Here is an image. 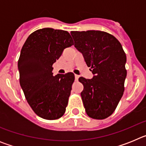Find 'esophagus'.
Instances as JSON below:
<instances>
[{
  "mask_svg": "<svg viewBox=\"0 0 146 146\" xmlns=\"http://www.w3.org/2000/svg\"><path fill=\"white\" fill-rule=\"evenodd\" d=\"M74 77H75L76 80H78V78H79V75H77V74H74Z\"/></svg>",
  "mask_w": 146,
  "mask_h": 146,
  "instance_id": "esophagus-1",
  "label": "esophagus"
}]
</instances>
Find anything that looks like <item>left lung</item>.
Instances as JSON below:
<instances>
[{
  "instance_id": "obj_1",
  "label": "left lung",
  "mask_w": 146,
  "mask_h": 146,
  "mask_svg": "<svg viewBox=\"0 0 146 146\" xmlns=\"http://www.w3.org/2000/svg\"><path fill=\"white\" fill-rule=\"evenodd\" d=\"M74 47L83 55L94 77H80L81 92L86 112L94 119L111 115L124 91L126 56L113 35L100 31H72Z\"/></svg>"
}]
</instances>
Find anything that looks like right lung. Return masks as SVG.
Wrapping results in <instances>:
<instances>
[{
	"instance_id": "1",
	"label": "right lung",
	"mask_w": 146,
	"mask_h": 146,
	"mask_svg": "<svg viewBox=\"0 0 146 146\" xmlns=\"http://www.w3.org/2000/svg\"><path fill=\"white\" fill-rule=\"evenodd\" d=\"M73 44L67 31L45 28L32 33L22 47L18 60L20 86L31 108L44 119H58L66 111L74 74L53 76L52 64Z\"/></svg>"
}]
</instances>
